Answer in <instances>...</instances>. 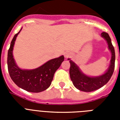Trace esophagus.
Masks as SVG:
<instances>
[{"mask_svg":"<svg viewBox=\"0 0 120 120\" xmlns=\"http://www.w3.org/2000/svg\"><path fill=\"white\" fill-rule=\"evenodd\" d=\"M71 55V53L70 52H65L64 53V56L67 58L70 57Z\"/></svg>","mask_w":120,"mask_h":120,"instance_id":"obj_1","label":"esophagus"}]
</instances>
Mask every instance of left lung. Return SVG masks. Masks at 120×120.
<instances>
[{"mask_svg":"<svg viewBox=\"0 0 120 120\" xmlns=\"http://www.w3.org/2000/svg\"><path fill=\"white\" fill-rule=\"evenodd\" d=\"M101 37L104 38L108 43V49L112 53V58L110 60V66L106 71L103 74L97 77H90L85 75L79 67L70 58V76L73 82V85L80 91L85 92H90L100 88L111 79L114 69H115V49L112 43L111 38L109 35L106 32H102Z\"/></svg>","mask_w":120,"mask_h":120,"instance_id":"left-lung-1","label":"left lung"}]
</instances>
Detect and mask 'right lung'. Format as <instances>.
<instances>
[{
	"instance_id": "right-lung-1",
	"label": "right lung",
	"mask_w": 120,
	"mask_h": 120,
	"mask_svg": "<svg viewBox=\"0 0 120 120\" xmlns=\"http://www.w3.org/2000/svg\"><path fill=\"white\" fill-rule=\"evenodd\" d=\"M20 30L14 35L10 43L7 55V65L10 78L19 86L26 91L39 93L50 86L53 75L64 60V55L49 60L39 67L32 70L22 69L16 64L13 50L17 37Z\"/></svg>"
}]
</instances>
